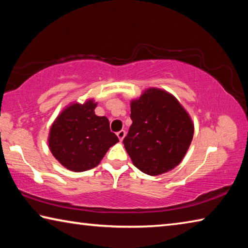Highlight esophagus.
Segmentation results:
<instances>
[{"label": "esophagus", "instance_id": "obj_1", "mask_svg": "<svg viewBox=\"0 0 248 248\" xmlns=\"http://www.w3.org/2000/svg\"><path fill=\"white\" fill-rule=\"evenodd\" d=\"M117 137L119 138L120 141H123L124 138L125 137V131H124V130H120V131L117 132Z\"/></svg>", "mask_w": 248, "mask_h": 248}]
</instances>
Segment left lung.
Segmentation results:
<instances>
[{
	"label": "left lung",
	"instance_id": "1",
	"mask_svg": "<svg viewBox=\"0 0 248 248\" xmlns=\"http://www.w3.org/2000/svg\"><path fill=\"white\" fill-rule=\"evenodd\" d=\"M132 124L124 139L133 165L157 176L183 161L194 137V123L175 96L150 87L131 100Z\"/></svg>",
	"mask_w": 248,
	"mask_h": 248
}]
</instances>
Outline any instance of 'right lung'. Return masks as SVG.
<instances>
[{"label":"right lung","mask_w":248,"mask_h":248,"mask_svg":"<svg viewBox=\"0 0 248 248\" xmlns=\"http://www.w3.org/2000/svg\"><path fill=\"white\" fill-rule=\"evenodd\" d=\"M96 106L94 99L70 104L50 128L49 149L69 170L78 173L94 169L109 148L119 142L110 131L107 117L95 115Z\"/></svg>","instance_id":"1"}]
</instances>
